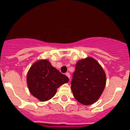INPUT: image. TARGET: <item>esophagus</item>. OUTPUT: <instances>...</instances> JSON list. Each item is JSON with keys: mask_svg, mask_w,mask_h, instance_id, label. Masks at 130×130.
Here are the masks:
<instances>
[{"mask_svg": "<svg viewBox=\"0 0 130 130\" xmlns=\"http://www.w3.org/2000/svg\"><path fill=\"white\" fill-rule=\"evenodd\" d=\"M65 75H67V77H69V79H70V73H69V72H67V73H65Z\"/></svg>", "mask_w": 130, "mask_h": 130, "instance_id": "esophagus-1", "label": "esophagus"}]
</instances>
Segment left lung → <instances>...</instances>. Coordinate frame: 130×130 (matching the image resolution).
<instances>
[{"label": "left lung", "mask_w": 130, "mask_h": 130, "mask_svg": "<svg viewBox=\"0 0 130 130\" xmlns=\"http://www.w3.org/2000/svg\"><path fill=\"white\" fill-rule=\"evenodd\" d=\"M106 84L103 68L91 57L76 63L71 88L75 99L84 105L94 103L101 96Z\"/></svg>", "instance_id": "1"}]
</instances>
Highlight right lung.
<instances>
[{"label":"right lung","instance_id":"right-lung-1","mask_svg":"<svg viewBox=\"0 0 130 130\" xmlns=\"http://www.w3.org/2000/svg\"><path fill=\"white\" fill-rule=\"evenodd\" d=\"M68 82L67 76L53 67L47 60H40L34 63L27 75V86L30 92L41 101L52 99L57 92V89Z\"/></svg>","mask_w":130,"mask_h":130}]
</instances>
